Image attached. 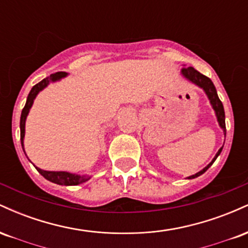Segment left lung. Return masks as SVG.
Returning <instances> with one entry per match:
<instances>
[{
	"label": "left lung",
	"mask_w": 248,
	"mask_h": 248,
	"mask_svg": "<svg viewBox=\"0 0 248 248\" xmlns=\"http://www.w3.org/2000/svg\"><path fill=\"white\" fill-rule=\"evenodd\" d=\"M181 75L183 76V78H186L187 81L192 82V84H195L196 86H198L199 88H202V90L204 91V93H205V94H206L207 99H209V100H210V104H211L213 110H215V114H216V118H217L219 127H220L221 129H223L224 135L226 136V126H225L224 106H223V104H221L220 99L218 98L217 90H216L215 85H213V82L211 81V79L207 78L206 76L202 75L201 72H198L197 70L193 69L192 66L183 67V69H182V71H181ZM223 147H221L220 149L218 150L217 154H216L215 157L212 158V161L210 162V163L207 164V166L204 168V169H202L201 171H198L197 173H195V175L189 176V177H186V178L187 179H192V178L198 177V176L203 175V173L205 172L206 170L212 166L213 162L217 160V157H218L219 155H220L221 150H223Z\"/></svg>",
	"instance_id": "8db88e82"
}]
</instances>
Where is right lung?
I'll list each match as a JSON object with an SVG mask.
<instances>
[{"label":"right lung","instance_id":"add662e5","mask_svg":"<svg viewBox=\"0 0 248 248\" xmlns=\"http://www.w3.org/2000/svg\"><path fill=\"white\" fill-rule=\"evenodd\" d=\"M69 76L67 72H56L50 77H46L45 79H43L42 81H39L38 84H36L35 86L31 88L29 95L27 98V102H25V106L22 110L21 114V121H19V128H21V143L22 148H23L24 152V135H25V121H27L28 114L30 112V108L32 107L33 100L36 99L37 94H38L41 91L44 90L45 87L49 86L50 82H56L59 81L61 79L65 78V77ZM25 153V152H24ZM27 156V154H25ZM41 175L47 181L52 182V183L59 184V186H78V184L85 183V182L88 181L91 178V176L87 175H78V173H73L69 171H47V170H43L41 168L35 167Z\"/></svg>","mask_w":248,"mask_h":248}]
</instances>
